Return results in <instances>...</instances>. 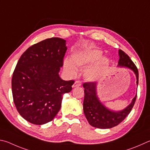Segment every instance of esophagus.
Segmentation results:
<instances>
[{
	"label": "esophagus",
	"instance_id": "1",
	"mask_svg": "<svg viewBox=\"0 0 150 150\" xmlns=\"http://www.w3.org/2000/svg\"><path fill=\"white\" fill-rule=\"evenodd\" d=\"M81 85V82L79 81H76L74 83V84H73V87L75 88V87H77V86H80Z\"/></svg>",
	"mask_w": 150,
	"mask_h": 150
}]
</instances>
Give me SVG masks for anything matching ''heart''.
<instances>
[{
    "label": "heart",
    "mask_w": 150,
    "mask_h": 150,
    "mask_svg": "<svg viewBox=\"0 0 150 150\" xmlns=\"http://www.w3.org/2000/svg\"><path fill=\"white\" fill-rule=\"evenodd\" d=\"M103 53L99 50H89L73 54L71 61L66 59L64 62L65 71L69 75L76 73L75 67H83L95 62L85 70L84 77L89 81H95L104 73L110 66V62L107 57H102Z\"/></svg>",
    "instance_id": "obj_1"
}]
</instances>
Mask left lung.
<instances>
[{"label": "left lung", "instance_id": "obj_1", "mask_svg": "<svg viewBox=\"0 0 150 150\" xmlns=\"http://www.w3.org/2000/svg\"><path fill=\"white\" fill-rule=\"evenodd\" d=\"M118 66L132 70L137 77L138 84V70L129 56L121 50H119ZM84 97L83 111L88 123L98 129H110L121 122L131 111L137 99V94L132 102L122 111H111L100 102L96 94V83L87 82L83 84Z\"/></svg>", "mask_w": 150, "mask_h": 150}]
</instances>
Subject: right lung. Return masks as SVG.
<instances>
[{"instance_id":"right-lung-1","label":"right lung","mask_w":150,"mask_h":150,"mask_svg":"<svg viewBox=\"0 0 150 150\" xmlns=\"http://www.w3.org/2000/svg\"><path fill=\"white\" fill-rule=\"evenodd\" d=\"M66 40L52 37L32 45L21 56L12 79L13 102L19 113L35 125L51 121L60 110L62 96L72 90L73 80L64 81Z\"/></svg>"}]
</instances>
